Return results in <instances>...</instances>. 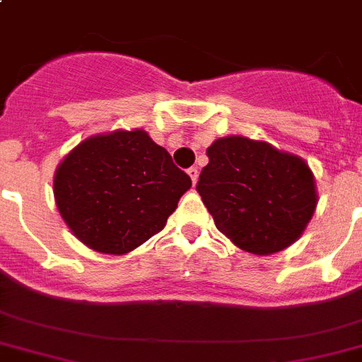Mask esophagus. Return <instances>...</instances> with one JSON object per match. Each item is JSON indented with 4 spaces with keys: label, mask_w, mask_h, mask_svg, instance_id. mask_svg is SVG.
<instances>
[{
    "label": "esophagus",
    "mask_w": 362,
    "mask_h": 362,
    "mask_svg": "<svg viewBox=\"0 0 362 362\" xmlns=\"http://www.w3.org/2000/svg\"><path fill=\"white\" fill-rule=\"evenodd\" d=\"M187 175L191 177V182H193V185L197 184V180H199V169L189 168V169H187Z\"/></svg>",
    "instance_id": "34e87169"
}]
</instances>
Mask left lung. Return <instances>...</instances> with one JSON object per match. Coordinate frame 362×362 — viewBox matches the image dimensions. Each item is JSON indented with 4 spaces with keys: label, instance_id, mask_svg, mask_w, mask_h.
Returning <instances> with one entry per match:
<instances>
[{
    "label": "left lung",
    "instance_id": "8db88e82",
    "mask_svg": "<svg viewBox=\"0 0 362 362\" xmlns=\"http://www.w3.org/2000/svg\"><path fill=\"white\" fill-rule=\"evenodd\" d=\"M197 191L235 246L272 255L304 233L317 207L315 178L300 156L246 136L218 138Z\"/></svg>",
    "mask_w": 362,
    "mask_h": 362
}]
</instances>
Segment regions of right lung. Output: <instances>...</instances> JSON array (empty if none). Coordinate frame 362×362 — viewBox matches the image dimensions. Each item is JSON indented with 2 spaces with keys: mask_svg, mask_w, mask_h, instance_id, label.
Masks as SVG:
<instances>
[{
  "mask_svg": "<svg viewBox=\"0 0 362 362\" xmlns=\"http://www.w3.org/2000/svg\"><path fill=\"white\" fill-rule=\"evenodd\" d=\"M189 187L191 178L142 129L87 138L54 173L65 224L107 255H125L162 231Z\"/></svg>",
  "mask_w": 362,
  "mask_h": 362,
  "instance_id": "add662e5",
  "label": "right lung"
}]
</instances>
